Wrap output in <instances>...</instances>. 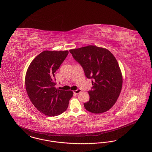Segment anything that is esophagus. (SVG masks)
I'll return each instance as SVG.
<instances>
[{
	"mask_svg": "<svg viewBox=\"0 0 152 152\" xmlns=\"http://www.w3.org/2000/svg\"><path fill=\"white\" fill-rule=\"evenodd\" d=\"M81 90L80 89V88H78V89H77V90H74L73 92H74V93H75V94H79L81 92Z\"/></svg>",
	"mask_w": 152,
	"mask_h": 152,
	"instance_id": "obj_1",
	"label": "esophagus"
}]
</instances>
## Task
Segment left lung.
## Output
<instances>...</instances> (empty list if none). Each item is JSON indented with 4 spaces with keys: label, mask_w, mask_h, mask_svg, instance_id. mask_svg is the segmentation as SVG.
Masks as SVG:
<instances>
[{
    "label": "left lung",
    "mask_w": 152,
    "mask_h": 152,
    "mask_svg": "<svg viewBox=\"0 0 152 152\" xmlns=\"http://www.w3.org/2000/svg\"><path fill=\"white\" fill-rule=\"evenodd\" d=\"M75 60L83 67L85 74L92 79L89 101L84 104L88 112L99 114L109 110L116 102L122 86L119 64L106 48L89 45L70 50Z\"/></svg>",
    "instance_id": "8db88e82"
}]
</instances>
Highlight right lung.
Here are the masks:
<instances>
[{
  "label": "right lung",
  "mask_w": 152,
  "mask_h": 152,
  "mask_svg": "<svg viewBox=\"0 0 152 152\" xmlns=\"http://www.w3.org/2000/svg\"><path fill=\"white\" fill-rule=\"evenodd\" d=\"M69 51H44L29 65L25 77L26 88L34 106L48 116L58 115L68 107L72 91L55 87V74Z\"/></svg>",
  "instance_id": "add662e5"
}]
</instances>
